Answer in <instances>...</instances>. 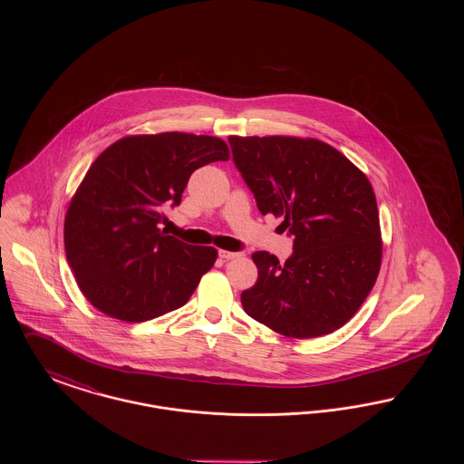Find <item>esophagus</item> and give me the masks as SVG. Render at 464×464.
<instances>
[{
  "label": "esophagus",
  "mask_w": 464,
  "mask_h": 464,
  "mask_svg": "<svg viewBox=\"0 0 464 464\" xmlns=\"http://www.w3.org/2000/svg\"><path fill=\"white\" fill-rule=\"evenodd\" d=\"M242 254L240 252H229V250H219V257L222 261H231V259H237L240 257Z\"/></svg>",
  "instance_id": "obj_1"
}]
</instances>
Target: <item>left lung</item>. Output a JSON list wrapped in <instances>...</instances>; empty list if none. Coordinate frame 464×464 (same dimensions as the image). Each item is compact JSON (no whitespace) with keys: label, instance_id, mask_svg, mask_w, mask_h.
<instances>
[{"label":"left lung","instance_id":"left-lung-1","mask_svg":"<svg viewBox=\"0 0 464 464\" xmlns=\"http://www.w3.org/2000/svg\"><path fill=\"white\" fill-rule=\"evenodd\" d=\"M233 160L261 214L282 218L294 254L261 250L259 276L242 292L245 313L285 337L341 329L374 287L382 240L367 176L331 144L292 135L229 137Z\"/></svg>","mask_w":464,"mask_h":464}]
</instances>
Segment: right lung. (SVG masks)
<instances>
[{
  "instance_id": "add662e5",
  "label": "right lung",
  "mask_w": 464,
  "mask_h": 464,
  "mask_svg": "<svg viewBox=\"0 0 464 464\" xmlns=\"http://www.w3.org/2000/svg\"><path fill=\"white\" fill-rule=\"evenodd\" d=\"M227 160L219 137L184 132L127 135L97 156L64 219L67 263L93 308L137 324L189 301L218 250L180 242L160 222L197 169Z\"/></svg>"
}]
</instances>
